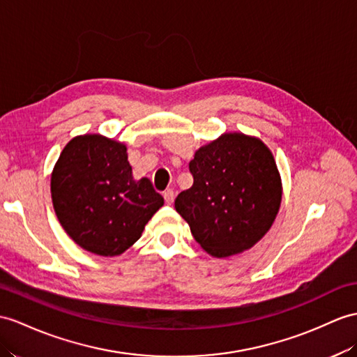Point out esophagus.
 I'll return each mask as SVG.
<instances>
[{
	"label": "esophagus",
	"instance_id": "1",
	"mask_svg": "<svg viewBox=\"0 0 357 357\" xmlns=\"http://www.w3.org/2000/svg\"><path fill=\"white\" fill-rule=\"evenodd\" d=\"M163 198H165V203L172 204L174 203V198H176V194H174L172 190H167V192L163 194Z\"/></svg>",
	"mask_w": 357,
	"mask_h": 357
}]
</instances>
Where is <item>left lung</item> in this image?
Masks as SVG:
<instances>
[{
	"label": "left lung",
	"mask_w": 357,
	"mask_h": 357,
	"mask_svg": "<svg viewBox=\"0 0 357 357\" xmlns=\"http://www.w3.org/2000/svg\"><path fill=\"white\" fill-rule=\"evenodd\" d=\"M189 171L194 185L174 204L208 255H239L271 229L282 203V178L260 139L224 133L195 151Z\"/></svg>",
	"instance_id": "obj_1"
}]
</instances>
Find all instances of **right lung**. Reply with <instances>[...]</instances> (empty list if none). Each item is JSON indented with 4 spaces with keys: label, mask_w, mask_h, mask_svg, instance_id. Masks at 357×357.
Returning a JSON list of instances; mask_svg holds the SVG:
<instances>
[{
    "label": "right lung",
    "mask_w": 357,
    "mask_h": 357,
    "mask_svg": "<svg viewBox=\"0 0 357 357\" xmlns=\"http://www.w3.org/2000/svg\"><path fill=\"white\" fill-rule=\"evenodd\" d=\"M51 198L69 238L104 257L132 247L163 206L149 178H133L127 146L101 135L65 145L51 174Z\"/></svg>",
    "instance_id": "add662e5"
}]
</instances>
